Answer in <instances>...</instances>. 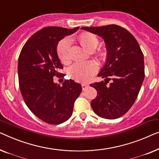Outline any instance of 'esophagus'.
Here are the masks:
<instances>
[{
	"label": "esophagus",
	"mask_w": 159,
	"mask_h": 159,
	"mask_svg": "<svg viewBox=\"0 0 159 159\" xmlns=\"http://www.w3.org/2000/svg\"><path fill=\"white\" fill-rule=\"evenodd\" d=\"M81 86H82V89H83V90L84 91V90H86L87 87L89 86V85H88V84H81Z\"/></svg>",
	"instance_id": "1"
}]
</instances>
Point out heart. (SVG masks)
<instances>
[{
	"instance_id": "obj_1",
	"label": "heart",
	"mask_w": 159,
	"mask_h": 159,
	"mask_svg": "<svg viewBox=\"0 0 159 159\" xmlns=\"http://www.w3.org/2000/svg\"><path fill=\"white\" fill-rule=\"evenodd\" d=\"M79 42L85 49L93 51L99 43L98 39L91 33H84L79 37ZM71 39L69 37L62 39L57 44V52L60 60L62 62H67L70 59ZM101 56L104 55V52H100ZM98 70L97 65L93 61L77 62L73 64L68 69V73L73 79L81 81L90 79L91 76Z\"/></svg>"
}]
</instances>
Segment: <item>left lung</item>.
Segmentation results:
<instances>
[{"label":"left lung","instance_id":"8db88e82","mask_svg":"<svg viewBox=\"0 0 159 159\" xmlns=\"http://www.w3.org/2000/svg\"><path fill=\"white\" fill-rule=\"evenodd\" d=\"M81 29L102 37L107 50L106 63L98 74L105 79L104 81L90 85L97 91L91 107L101 117L119 118L133 106L144 80L141 49L133 35L120 26L109 24ZM106 80L112 82L107 84Z\"/></svg>","mask_w":159,"mask_h":159}]
</instances>
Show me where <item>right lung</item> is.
Returning <instances> with one entry per match:
<instances>
[{
  "label": "right lung",
  "instance_id": "add662e5",
  "mask_svg": "<svg viewBox=\"0 0 159 159\" xmlns=\"http://www.w3.org/2000/svg\"><path fill=\"white\" fill-rule=\"evenodd\" d=\"M79 27L48 26L34 33L24 44L18 62V75L22 97L38 118L59 125L71 117L75 99L81 93L80 84L65 80L62 86L53 81L63 68L57 53L60 40Z\"/></svg>",
  "mask_w": 159,
  "mask_h": 159
}]
</instances>
